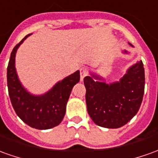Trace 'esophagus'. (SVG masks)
<instances>
[{
    "instance_id": "1",
    "label": "esophagus",
    "mask_w": 158,
    "mask_h": 158,
    "mask_svg": "<svg viewBox=\"0 0 158 158\" xmlns=\"http://www.w3.org/2000/svg\"><path fill=\"white\" fill-rule=\"evenodd\" d=\"M79 72H80V80L83 81L84 78L86 76V69L85 68H79Z\"/></svg>"
}]
</instances>
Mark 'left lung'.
<instances>
[{"label": "left lung", "mask_w": 158, "mask_h": 158, "mask_svg": "<svg viewBox=\"0 0 158 158\" xmlns=\"http://www.w3.org/2000/svg\"><path fill=\"white\" fill-rule=\"evenodd\" d=\"M121 52L129 54L125 49ZM84 84L87 111L91 120L102 127L119 128L126 125L140 108L144 90V65L142 60L137 61L119 81L109 84L99 74L90 73L84 79Z\"/></svg>", "instance_id": "1"}]
</instances>
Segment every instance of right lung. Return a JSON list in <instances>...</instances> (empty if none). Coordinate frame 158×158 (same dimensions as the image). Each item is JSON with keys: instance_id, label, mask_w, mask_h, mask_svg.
<instances>
[{"instance_id": "right-lung-1", "label": "right lung", "mask_w": 158, "mask_h": 158, "mask_svg": "<svg viewBox=\"0 0 158 158\" xmlns=\"http://www.w3.org/2000/svg\"><path fill=\"white\" fill-rule=\"evenodd\" d=\"M31 35L25 36L11 53L6 73L8 93L17 115L25 124L33 128L46 130L58 126L63 120L72 89L80 79L79 71L58 81L44 94H31L20 82L15 68L18 48Z\"/></svg>"}]
</instances>
